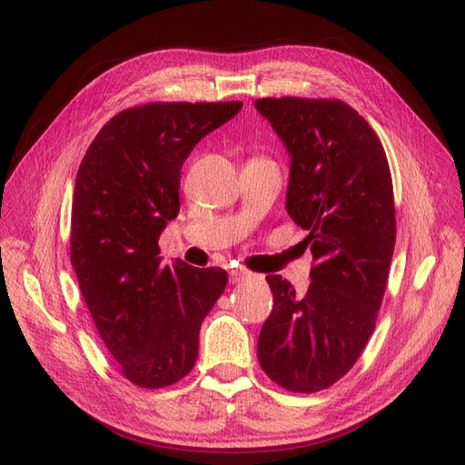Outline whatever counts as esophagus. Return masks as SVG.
Wrapping results in <instances>:
<instances>
[{"label": "esophagus", "instance_id": "esophagus-1", "mask_svg": "<svg viewBox=\"0 0 465 465\" xmlns=\"http://www.w3.org/2000/svg\"><path fill=\"white\" fill-rule=\"evenodd\" d=\"M245 280H262V276L252 274V272L245 271V268H235V271L230 272V282L232 283H242Z\"/></svg>", "mask_w": 465, "mask_h": 465}]
</instances>
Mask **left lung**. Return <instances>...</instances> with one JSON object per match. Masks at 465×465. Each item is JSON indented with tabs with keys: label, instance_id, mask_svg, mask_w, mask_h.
<instances>
[{
	"label": "left lung",
	"instance_id": "1",
	"mask_svg": "<svg viewBox=\"0 0 465 465\" xmlns=\"http://www.w3.org/2000/svg\"><path fill=\"white\" fill-rule=\"evenodd\" d=\"M290 154L286 211L307 230L311 283L299 295L280 274L261 328L262 371L292 392H319L346 374L374 331L391 271L396 218L384 148L365 119L340 100L262 98Z\"/></svg>",
	"mask_w": 465,
	"mask_h": 465
}]
</instances>
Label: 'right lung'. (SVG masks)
Wrapping results in <instances>:
<instances>
[{
	"label": "right lung",
	"mask_w": 465,
	"mask_h": 465,
	"mask_svg": "<svg viewBox=\"0 0 465 465\" xmlns=\"http://www.w3.org/2000/svg\"><path fill=\"white\" fill-rule=\"evenodd\" d=\"M242 102L146 104L112 117L73 189L71 262L100 338L125 379L162 388L199 355L204 317L228 283L222 268L162 262L158 239L179 213L182 166Z\"/></svg>",
	"instance_id": "right-lung-1"
}]
</instances>
